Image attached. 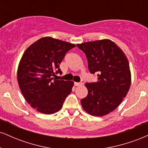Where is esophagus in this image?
Segmentation results:
<instances>
[{
	"instance_id": "1",
	"label": "esophagus",
	"mask_w": 148,
	"mask_h": 148,
	"mask_svg": "<svg viewBox=\"0 0 148 148\" xmlns=\"http://www.w3.org/2000/svg\"><path fill=\"white\" fill-rule=\"evenodd\" d=\"M82 85V83H79V82H75L74 83V86H79Z\"/></svg>"
}]
</instances>
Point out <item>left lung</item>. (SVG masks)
Returning a JSON list of instances; mask_svg holds the SVG:
<instances>
[{"mask_svg": "<svg viewBox=\"0 0 148 148\" xmlns=\"http://www.w3.org/2000/svg\"><path fill=\"white\" fill-rule=\"evenodd\" d=\"M77 47L86 54L90 72L97 82L86 83L87 97L81 100L87 113L102 116L114 111L128 92L131 73L128 60L118 45L110 40L84 42Z\"/></svg>", "mask_w": 148, "mask_h": 148, "instance_id": "left-lung-1", "label": "left lung"}]
</instances>
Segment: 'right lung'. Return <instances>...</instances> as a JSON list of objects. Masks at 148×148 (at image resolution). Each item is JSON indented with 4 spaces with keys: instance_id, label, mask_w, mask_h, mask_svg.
I'll return each instance as SVG.
<instances>
[{
    "instance_id": "add662e5",
    "label": "right lung",
    "mask_w": 148,
    "mask_h": 148,
    "mask_svg": "<svg viewBox=\"0 0 148 148\" xmlns=\"http://www.w3.org/2000/svg\"><path fill=\"white\" fill-rule=\"evenodd\" d=\"M76 46L45 37L34 42L23 54L18 67V86L33 108L45 114L56 113L70 94L73 81L57 79L60 64Z\"/></svg>"
}]
</instances>
